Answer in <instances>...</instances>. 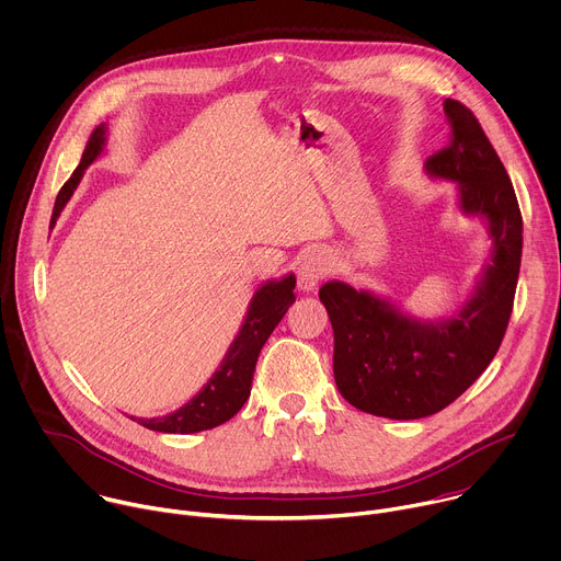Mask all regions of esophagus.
Returning <instances> with one entry per match:
<instances>
[{
    "mask_svg": "<svg viewBox=\"0 0 561 561\" xmlns=\"http://www.w3.org/2000/svg\"><path fill=\"white\" fill-rule=\"evenodd\" d=\"M331 270V261L324 252H311L307 254L296 270V278H298V289L300 291H313L318 287V283L329 274Z\"/></svg>",
    "mask_w": 561,
    "mask_h": 561,
    "instance_id": "obj_1",
    "label": "esophagus"
}]
</instances>
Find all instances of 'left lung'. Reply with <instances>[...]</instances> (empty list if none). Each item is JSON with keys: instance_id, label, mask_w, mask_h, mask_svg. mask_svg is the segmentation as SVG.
<instances>
[{"instance_id": "obj_1", "label": "left lung", "mask_w": 561, "mask_h": 561, "mask_svg": "<svg viewBox=\"0 0 561 561\" xmlns=\"http://www.w3.org/2000/svg\"><path fill=\"white\" fill-rule=\"evenodd\" d=\"M444 115L449 146L424 161V172L454 181L460 211L484 220L491 239L471 298L454 316L422 320L343 280L318 291L333 327L341 396L391 420L433 415L482 376L502 345L519 276L522 214L506 168L467 105L446 99Z\"/></svg>"}]
</instances>
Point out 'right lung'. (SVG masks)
Returning a JSON list of instances; mask_svg holds the SVG:
<instances>
[{
    "mask_svg": "<svg viewBox=\"0 0 561 561\" xmlns=\"http://www.w3.org/2000/svg\"><path fill=\"white\" fill-rule=\"evenodd\" d=\"M105 133H107L105 124L92 130L85 144V150L81 154V163L77 165L72 176L64 183V187L57 194L50 228H55L59 214L64 211L70 196L75 194L77 185L81 183L85 168L101 157L105 148ZM294 287H296L294 274H285L278 280H265L254 291L245 320L237 333V339L232 341L226 358L220 360L218 369L203 385V389L192 400H187L183 407H179L168 415H159L150 420L133 415V420H137L150 431L198 433L234 417L239 409L245 404V400L250 398L256 360L265 341L270 339V333L280 322V318L287 313L289 305L296 300Z\"/></svg>",
    "mask_w": 561,
    "mask_h": 561,
    "instance_id": "1",
    "label": "right lung"
}]
</instances>
